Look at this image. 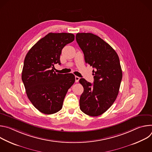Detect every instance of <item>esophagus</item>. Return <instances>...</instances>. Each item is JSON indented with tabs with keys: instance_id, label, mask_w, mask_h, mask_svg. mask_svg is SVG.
Wrapping results in <instances>:
<instances>
[{
	"instance_id": "obj_1",
	"label": "esophagus",
	"mask_w": 152,
	"mask_h": 152,
	"mask_svg": "<svg viewBox=\"0 0 152 152\" xmlns=\"http://www.w3.org/2000/svg\"><path fill=\"white\" fill-rule=\"evenodd\" d=\"M79 79H80V77H78V76H75V82H79Z\"/></svg>"
}]
</instances>
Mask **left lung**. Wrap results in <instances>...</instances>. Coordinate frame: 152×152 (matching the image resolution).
Here are the masks:
<instances>
[{
    "instance_id": "8db88e82",
    "label": "left lung",
    "mask_w": 152,
    "mask_h": 152,
    "mask_svg": "<svg viewBox=\"0 0 152 152\" xmlns=\"http://www.w3.org/2000/svg\"><path fill=\"white\" fill-rule=\"evenodd\" d=\"M76 39L86 64L94 69V84L79 80L83 87L80 109L88 115L99 116L112 106L118 94L123 75L120 59L114 49L97 35L77 33Z\"/></svg>"
}]
</instances>
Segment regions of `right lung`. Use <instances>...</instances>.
<instances>
[{
    "label": "right lung",
    "mask_w": 152,
    "mask_h": 152,
    "mask_svg": "<svg viewBox=\"0 0 152 152\" xmlns=\"http://www.w3.org/2000/svg\"><path fill=\"white\" fill-rule=\"evenodd\" d=\"M75 39L70 33H49L29 50L21 74L27 96L42 113L52 114L62 109L68 90L75 83L72 73H56L53 69L61 64L62 49Z\"/></svg>",
    "instance_id": "1"
}]
</instances>
